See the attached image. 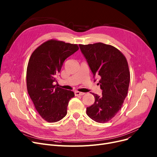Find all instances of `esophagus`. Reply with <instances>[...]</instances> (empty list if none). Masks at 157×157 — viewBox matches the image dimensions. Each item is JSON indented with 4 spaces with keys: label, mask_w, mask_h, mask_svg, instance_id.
Wrapping results in <instances>:
<instances>
[{
    "label": "esophagus",
    "mask_w": 157,
    "mask_h": 157,
    "mask_svg": "<svg viewBox=\"0 0 157 157\" xmlns=\"http://www.w3.org/2000/svg\"><path fill=\"white\" fill-rule=\"evenodd\" d=\"M74 94H75L76 96H78V95H83L85 94V93L80 92H78V91H76L75 92H74Z\"/></svg>",
    "instance_id": "1"
}]
</instances>
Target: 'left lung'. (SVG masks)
<instances>
[{
    "label": "left lung",
    "mask_w": 157,
    "mask_h": 157,
    "mask_svg": "<svg viewBox=\"0 0 157 157\" xmlns=\"http://www.w3.org/2000/svg\"><path fill=\"white\" fill-rule=\"evenodd\" d=\"M82 54L91 70L102 95L93 94L95 102L86 108V114L93 120L105 123L111 120L121 108L127 97L130 72L126 58L113 46L102 43L79 44Z\"/></svg>",
    "instance_id": "obj_1"
}]
</instances>
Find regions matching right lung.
Wrapping results in <instances>:
<instances>
[{
	"label": "right lung",
	"mask_w": 157,
	"mask_h": 157,
	"mask_svg": "<svg viewBox=\"0 0 157 157\" xmlns=\"http://www.w3.org/2000/svg\"><path fill=\"white\" fill-rule=\"evenodd\" d=\"M79 49L77 44L49 40L32 53L27 70L29 95L40 116L48 122L60 121L67 114L74 93L54 85L66 59Z\"/></svg>",
	"instance_id": "obj_1"
}]
</instances>
